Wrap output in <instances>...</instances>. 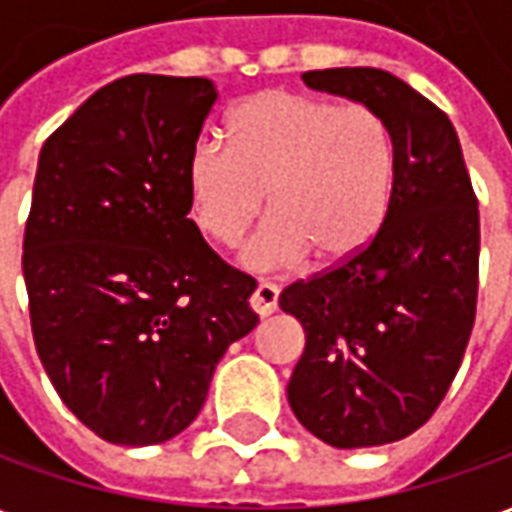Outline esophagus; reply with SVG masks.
Returning <instances> with one entry per match:
<instances>
[{"label": "esophagus", "instance_id": "34e87169", "mask_svg": "<svg viewBox=\"0 0 512 512\" xmlns=\"http://www.w3.org/2000/svg\"><path fill=\"white\" fill-rule=\"evenodd\" d=\"M277 299H279V290L274 282H266V279H260V285L255 288V293H252V310L257 312V315H271V312L277 310Z\"/></svg>", "mask_w": 512, "mask_h": 512}]
</instances>
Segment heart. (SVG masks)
<instances>
[{
	"label": "heart",
	"mask_w": 512,
	"mask_h": 512,
	"mask_svg": "<svg viewBox=\"0 0 512 512\" xmlns=\"http://www.w3.org/2000/svg\"><path fill=\"white\" fill-rule=\"evenodd\" d=\"M227 147L200 139L186 161L191 219L224 246L274 216L244 246L249 268H282L315 252L345 263L381 230L395 183V139L376 109L337 106L296 90H263L235 104Z\"/></svg>",
	"instance_id": "heart-1"
}]
</instances>
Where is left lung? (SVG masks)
<instances>
[{"label":"left lung","mask_w":512,"mask_h":512,"mask_svg":"<svg viewBox=\"0 0 512 512\" xmlns=\"http://www.w3.org/2000/svg\"><path fill=\"white\" fill-rule=\"evenodd\" d=\"M301 79L376 109L395 139L376 238L279 296L307 337L288 384L296 419L340 450L378 447L422 428L461 367L477 307V197L450 117L403 79L381 68Z\"/></svg>","instance_id":"left-lung-1"}]
</instances>
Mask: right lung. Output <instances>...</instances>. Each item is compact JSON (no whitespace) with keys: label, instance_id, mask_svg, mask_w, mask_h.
<instances>
[{"label":"right lung","instance_id":"add662e5","mask_svg":"<svg viewBox=\"0 0 512 512\" xmlns=\"http://www.w3.org/2000/svg\"><path fill=\"white\" fill-rule=\"evenodd\" d=\"M216 98L200 76H123L40 150L21 260L32 337L62 403L112 444L189 428L260 321L255 279L189 219L186 161Z\"/></svg>","mask_w":512,"mask_h":512}]
</instances>
